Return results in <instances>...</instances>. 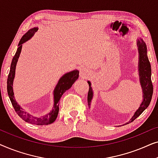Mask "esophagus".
Here are the masks:
<instances>
[{
  "instance_id": "34e87169",
  "label": "esophagus",
  "mask_w": 158,
  "mask_h": 158,
  "mask_svg": "<svg viewBox=\"0 0 158 158\" xmlns=\"http://www.w3.org/2000/svg\"><path fill=\"white\" fill-rule=\"evenodd\" d=\"M90 75L89 70L85 68H82L80 70V77L83 79H85Z\"/></svg>"
}]
</instances>
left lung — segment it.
Here are the masks:
<instances>
[{
  "label": "left lung",
  "instance_id": "obj_1",
  "mask_svg": "<svg viewBox=\"0 0 158 158\" xmlns=\"http://www.w3.org/2000/svg\"><path fill=\"white\" fill-rule=\"evenodd\" d=\"M137 46L138 53H139L138 72H139V83L142 90V101L140 103L139 107L138 108V109L134 114L132 117L131 118V120L123 125L127 124L129 122H133L148 107L153 94L152 83L151 81V65L148 57L146 44L142 38H139L137 40ZM88 83L89 85V90H88V106L90 108L92 99L94 97V90H93L91 87V83L90 81H88Z\"/></svg>",
  "mask_w": 158,
  "mask_h": 158
}]
</instances>
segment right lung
I'll return each instance as SVG.
<instances>
[{
    "instance_id": "add662e5",
    "label": "right lung",
    "mask_w": 158,
    "mask_h": 158,
    "mask_svg": "<svg viewBox=\"0 0 158 158\" xmlns=\"http://www.w3.org/2000/svg\"><path fill=\"white\" fill-rule=\"evenodd\" d=\"M38 27H34L30 29L21 37L20 42L19 43L16 52L15 54L14 58L12 59L11 64H10V72L9 74H8L7 80V91L10 102H11L16 114L23 121L32 124L48 125L53 123L56 120V118H57L58 112H59V104L60 98H61L62 94L66 90L70 89L72 87L73 84L78 79L79 71L77 70L70 71V72H68L65 73V74H64L59 79V81H58L57 85H56L53 91L54 103L52 109L47 114L42 116H33L31 114L27 113L25 110H23V108L21 107V106L16 102V99H15L14 89H13V83H14L15 77L16 64L17 62H18L19 56H20L21 49H22V44L26 42H27L28 40H29L34 35V34L38 31Z\"/></svg>"
}]
</instances>
